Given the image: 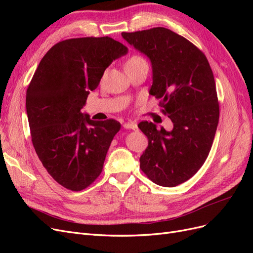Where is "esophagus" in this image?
Masks as SVG:
<instances>
[{"mask_svg": "<svg viewBox=\"0 0 253 253\" xmlns=\"http://www.w3.org/2000/svg\"><path fill=\"white\" fill-rule=\"evenodd\" d=\"M124 127L128 128V129H134V131H136V129L138 128V126H137V125H136V122H126V124L124 125Z\"/></svg>", "mask_w": 253, "mask_h": 253, "instance_id": "obj_1", "label": "esophagus"}]
</instances>
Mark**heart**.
<instances>
[{
	"label": "heart",
	"mask_w": 253,
	"mask_h": 253,
	"mask_svg": "<svg viewBox=\"0 0 253 253\" xmlns=\"http://www.w3.org/2000/svg\"><path fill=\"white\" fill-rule=\"evenodd\" d=\"M140 64H148L145 59L139 55H134L132 57H129V59L126 61V67L129 66H136V65H140Z\"/></svg>",
	"instance_id": "1"
}]
</instances>
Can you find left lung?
<instances>
[{"instance_id": "obj_1", "label": "left lung", "mask_w": 253, "mask_h": 253, "mask_svg": "<svg viewBox=\"0 0 253 253\" xmlns=\"http://www.w3.org/2000/svg\"><path fill=\"white\" fill-rule=\"evenodd\" d=\"M122 37L150 58L149 93L159 99L160 111L174 126L167 132L153 122L138 125L149 139L140 169L156 185H180L206 162L218 125L219 103L210 64L200 48L170 29L154 27Z\"/></svg>"}]
</instances>
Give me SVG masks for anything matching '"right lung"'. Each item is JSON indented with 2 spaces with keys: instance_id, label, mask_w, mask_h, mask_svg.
<instances>
[{
  "instance_id": "right-lung-1",
  "label": "right lung",
  "mask_w": 253,
  "mask_h": 253,
  "mask_svg": "<svg viewBox=\"0 0 253 253\" xmlns=\"http://www.w3.org/2000/svg\"><path fill=\"white\" fill-rule=\"evenodd\" d=\"M126 52V46L109 37L60 41L45 53L27 87L35 151L51 177L68 190L87 188L102 172L121 125L91 120L81 109L105 68Z\"/></svg>"
}]
</instances>
